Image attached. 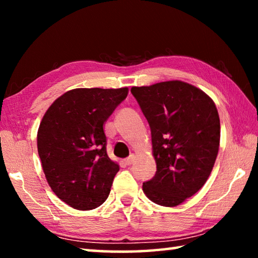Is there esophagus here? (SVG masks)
<instances>
[{
	"instance_id": "obj_1",
	"label": "esophagus",
	"mask_w": 258,
	"mask_h": 258,
	"mask_svg": "<svg viewBox=\"0 0 258 258\" xmlns=\"http://www.w3.org/2000/svg\"><path fill=\"white\" fill-rule=\"evenodd\" d=\"M134 159H135V156L134 155H131L128 158L125 159V164L126 165H132L134 163Z\"/></svg>"
}]
</instances>
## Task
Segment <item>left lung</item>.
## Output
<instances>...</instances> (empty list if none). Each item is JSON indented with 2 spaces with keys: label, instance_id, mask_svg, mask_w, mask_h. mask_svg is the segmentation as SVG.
Returning a JSON list of instances; mask_svg holds the SVG:
<instances>
[{
  "label": "left lung",
  "instance_id": "obj_1",
  "mask_svg": "<svg viewBox=\"0 0 258 258\" xmlns=\"http://www.w3.org/2000/svg\"><path fill=\"white\" fill-rule=\"evenodd\" d=\"M151 130L155 176L142 189L151 202L174 207L202 189L220 147V117L208 95L181 81L131 89Z\"/></svg>",
  "mask_w": 258,
  "mask_h": 258
}]
</instances>
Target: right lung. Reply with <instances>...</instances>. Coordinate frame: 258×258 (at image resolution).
Listing matches in <instances>:
<instances>
[{"label": "right lung", "mask_w": 258, "mask_h": 258, "mask_svg": "<svg viewBox=\"0 0 258 258\" xmlns=\"http://www.w3.org/2000/svg\"><path fill=\"white\" fill-rule=\"evenodd\" d=\"M128 89H74L47 109L37 151L52 191L69 206L90 211L108 198L118 164L107 155L103 124Z\"/></svg>", "instance_id": "add662e5"}]
</instances>
